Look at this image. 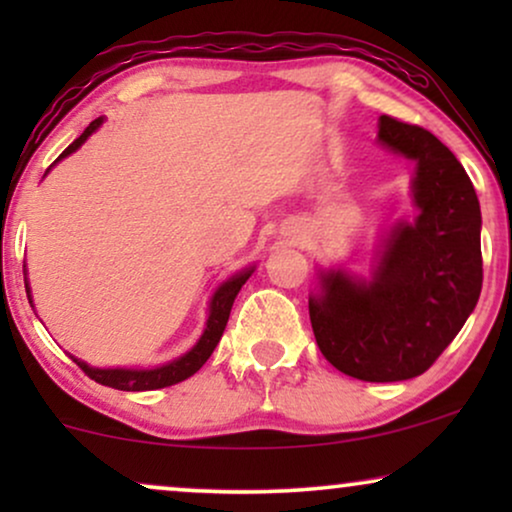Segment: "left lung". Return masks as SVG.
<instances>
[{"label": "left lung", "mask_w": 512, "mask_h": 512, "mask_svg": "<svg viewBox=\"0 0 512 512\" xmlns=\"http://www.w3.org/2000/svg\"><path fill=\"white\" fill-rule=\"evenodd\" d=\"M382 144L417 163L415 223H398L373 277L321 272L310 321L321 354L363 382L422 375L457 338L482 289L480 202L454 153L429 130L380 116Z\"/></svg>", "instance_id": "1"}]
</instances>
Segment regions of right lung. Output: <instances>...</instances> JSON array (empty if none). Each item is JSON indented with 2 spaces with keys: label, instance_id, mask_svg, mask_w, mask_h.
Listing matches in <instances>:
<instances>
[{
  "label": "right lung",
  "instance_id": "1",
  "mask_svg": "<svg viewBox=\"0 0 512 512\" xmlns=\"http://www.w3.org/2000/svg\"><path fill=\"white\" fill-rule=\"evenodd\" d=\"M102 121H104L102 116L95 118V121L81 132V137L74 139V142L60 153L58 160H62L65 156H69V153H74L76 149H79V146L86 142V139L93 135L97 128H100ZM58 160H55V163H58ZM251 272H254V268L242 270L240 275L230 277L228 282H223L219 289H216V293L212 296V303H209V317H207L205 333L200 335V340L195 342V347L191 349V352H186L184 356H179V359L165 363V366H158V368H93V366H88L86 361L74 359V356H72V361L90 377V380L100 382V384H104V387L121 389V391H151V389H163V387H172V384H177V382H184L191 375L198 373L202 366H205V361L212 356L214 347L219 345L221 335H223V331H226L230 310H233L235 296L240 293L242 284L251 277ZM25 289H27V298H30V303H32L30 286H27V282H25Z\"/></svg>",
  "mask_w": 512,
  "mask_h": 512
}]
</instances>
